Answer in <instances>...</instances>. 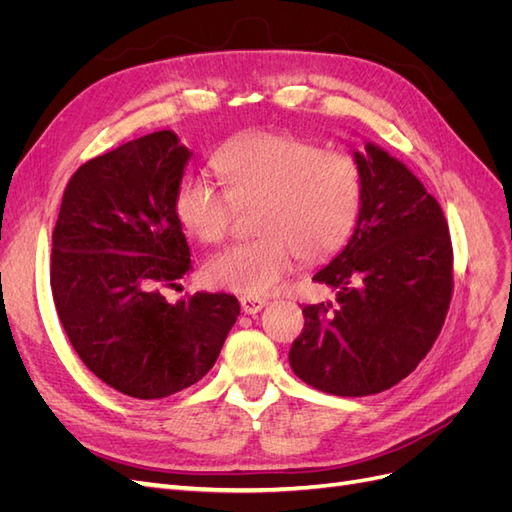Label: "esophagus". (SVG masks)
Masks as SVG:
<instances>
[{"instance_id":"1","label":"esophagus","mask_w":512,"mask_h":512,"mask_svg":"<svg viewBox=\"0 0 512 512\" xmlns=\"http://www.w3.org/2000/svg\"><path fill=\"white\" fill-rule=\"evenodd\" d=\"M267 305V299L260 297H241V309L245 314H258Z\"/></svg>"}]
</instances>
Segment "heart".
Segmentation results:
<instances>
[{"label":"heart","instance_id":"1","mask_svg":"<svg viewBox=\"0 0 512 512\" xmlns=\"http://www.w3.org/2000/svg\"><path fill=\"white\" fill-rule=\"evenodd\" d=\"M224 190L188 175L177 190V218L192 237L220 243L235 205H256L260 237L237 243L207 262L209 282L247 297L280 288L301 254H333L356 224L363 177L344 151H322L301 138L258 132L243 136L213 158Z\"/></svg>","mask_w":512,"mask_h":512}]
</instances>
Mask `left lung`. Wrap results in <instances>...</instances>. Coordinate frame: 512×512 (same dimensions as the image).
Listing matches in <instances>:
<instances>
[{"label":"left lung","mask_w":512,"mask_h":512,"mask_svg":"<svg viewBox=\"0 0 512 512\" xmlns=\"http://www.w3.org/2000/svg\"><path fill=\"white\" fill-rule=\"evenodd\" d=\"M352 158L363 200L344 250L314 282L337 303L305 305L288 361L322 393L365 397L404 380L431 350L453 292V247L444 213L412 170L365 141Z\"/></svg>","instance_id":"8db88e82"}]
</instances>
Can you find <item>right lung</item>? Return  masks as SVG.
I'll return each mask as SVG.
<instances>
[{
  "label": "right lung",
  "mask_w": 512,
  "mask_h": 512,
  "mask_svg": "<svg viewBox=\"0 0 512 512\" xmlns=\"http://www.w3.org/2000/svg\"><path fill=\"white\" fill-rule=\"evenodd\" d=\"M192 151L173 130L136 138L72 175L53 230L51 288L91 374L136 399L196 384L215 365L239 301L196 292L168 303L192 271L177 190Z\"/></svg>",
  "instance_id": "add662e5"
}]
</instances>
